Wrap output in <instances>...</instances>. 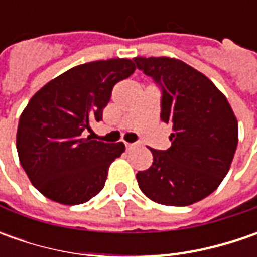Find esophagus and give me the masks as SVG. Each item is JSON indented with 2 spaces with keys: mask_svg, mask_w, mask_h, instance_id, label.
I'll return each mask as SVG.
<instances>
[{
  "mask_svg": "<svg viewBox=\"0 0 257 257\" xmlns=\"http://www.w3.org/2000/svg\"><path fill=\"white\" fill-rule=\"evenodd\" d=\"M136 147V143H125V149L130 150V149H134Z\"/></svg>",
  "mask_w": 257,
  "mask_h": 257,
  "instance_id": "1",
  "label": "esophagus"
}]
</instances>
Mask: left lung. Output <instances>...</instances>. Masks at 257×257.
Returning <instances> with one entry per match:
<instances>
[{"label":"left lung","instance_id":"obj_1","mask_svg":"<svg viewBox=\"0 0 257 257\" xmlns=\"http://www.w3.org/2000/svg\"><path fill=\"white\" fill-rule=\"evenodd\" d=\"M136 67L162 88V120L172 125L167 150L136 174L156 203L189 206L213 193L227 174L237 147V120L227 98L189 64L169 57H136Z\"/></svg>","mask_w":257,"mask_h":257}]
</instances>
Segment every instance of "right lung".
Instances as JSON below:
<instances>
[{"instance_id":"1","label":"right lung","mask_w":257,"mask_h":257,"mask_svg":"<svg viewBox=\"0 0 257 257\" xmlns=\"http://www.w3.org/2000/svg\"><path fill=\"white\" fill-rule=\"evenodd\" d=\"M136 70L132 60L110 58L77 65L38 90L20 117L17 152L30 182L61 204H81L103 190L108 167L123 143L85 137L103 118L113 87Z\"/></svg>"}]
</instances>
